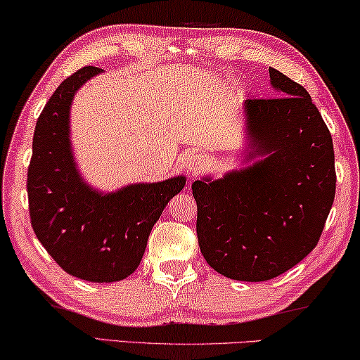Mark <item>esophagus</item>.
Masks as SVG:
<instances>
[{
	"instance_id": "1",
	"label": "esophagus",
	"mask_w": 360,
	"mask_h": 360,
	"mask_svg": "<svg viewBox=\"0 0 360 360\" xmlns=\"http://www.w3.org/2000/svg\"><path fill=\"white\" fill-rule=\"evenodd\" d=\"M185 165H186V169H188L191 175H196L201 169H203V165H205L203 155L195 154V155L188 157V159H186V162H185Z\"/></svg>"
}]
</instances>
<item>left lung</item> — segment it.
<instances>
[{
    "label": "left lung",
    "mask_w": 360,
    "mask_h": 360,
    "mask_svg": "<svg viewBox=\"0 0 360 360\" xmlns=\"http://www.w3.org/2000/svg\"><path fill=\"white\" fill-rule=\"evenodd\" d=\"M280 96L245 103L249 159L219 180H196V236L210 267L265 282L295 267L321 238L336 193L331 132L308 91L269 68Z\"/></svg>",
    "instance_id": "8db88e82"
}]
</instances>
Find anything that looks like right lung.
I'll return each mask as SVG.
<instances>
[{"label":"right lung","instance_id":"obj_1","mask_svg":"<svg viewBox=\"0 0 360 360\" xmlns=\"http://www.w3.org/2000/svg\"><path fill=\"white\" fill-rule=\"evenodd\" d=\"M101 68L83 67L65 78L39 116L27 167L31 226L51 257L73 277L108 283L137 269L147 239L185 176L136 184L101 195L82 181L68 139L75 91Z\"/></svg>","mask_w":360,"mask_h":360}]
</instances>
